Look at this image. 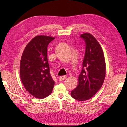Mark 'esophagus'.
Instances as JSON below:
<instances>
[{
    "label": "esophagus",
    "mask_w": 127,
    "mask_h": 127,
    "mask_svg": "<svg viewBox=\"0 0 127 127\" xmlns=\"http://www.w3.org/2000/svg\"><path fill=\"white\" fill-rule=\"evenodd\" d=\"M66 77H67L66 76H62L61 77H59V81H63V80H65Z\"/></svg>",
    "instance_id": "obj_1"
}]
</instances>
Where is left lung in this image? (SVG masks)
Here are the masks:
<instances>
[{"label":"left lung","instance_id":"1","mask_svg":"<svg viewBox=\"0 0 127 127\" xmlns=\"http://www.w3.org/2000/svg\"><path fill=\"white\" fill-rule=\"evenodd\" d=\"M85 42L86 48L82 68L79 76V85L71 92V96L83 101L91 98L103 84L106 64L103 51L96 39L91 34L80 36Z\"/></svg>","mask_w":127,"mask_h":127}]
</instances>
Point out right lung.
Wrapping results in <instances>:
<instances>
[{"mask_svg": "<svg viewBox=\"0 0 127 127\" xmlns=\"http://www.w3.org/2000/svg\"><path fill=\"white\" fill-rule=\"evenodd\" d=\"M54 39L44 35L35 37L27 45L21 57V81L28 92L39 99L49 95L55 85L47 57V46Z\"/></svg>", "mask_w": 127, "mask_h": 127, "instance_id": "add662e5", "label": "right lung"}]
</instances>
